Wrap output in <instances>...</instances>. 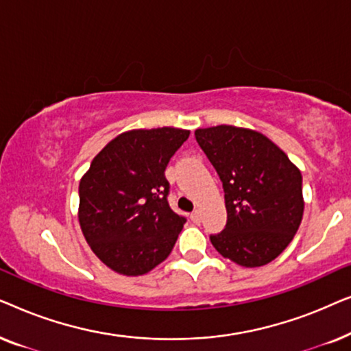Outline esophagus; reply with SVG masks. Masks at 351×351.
Instances as JSON below:
<instances>
[{
	"label": "esophagus",
	"instance_id": "esophagus-1",
	"mask_svg": "<svg viewBox=\"0 0 351 351\" xmlns=\"http://www.w3.org/2000/svg\"><path fill=\"white\" fill-rule=\"evenodd\" d=\"M190 219L193 220L195 223H199V222H201V214H199V210H198V209L193 210V213H191V215H190Z\"/></svg>",
	"mask_w": 351,
	"mask_h": 351
}]
</instances>
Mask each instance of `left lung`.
Wrapping results in <instances>:
<instances>
[{"instance_id": "obj_1", "label": "left lung", "mask_w": 351, "mask_h": 351, "mask_svg": "<svg viewBox=\"0 0 351 351\" xmlns=\"http://www.w3.org/2000/svg\"><path fill=\"white\" fill-rule=\"evenodd\" d=\"M195 136L225 191L227 225L210 237L215 251L246 268L275 261L304 217L300 169L254 129L220 124Z\"/></svg>"}]
</instances>
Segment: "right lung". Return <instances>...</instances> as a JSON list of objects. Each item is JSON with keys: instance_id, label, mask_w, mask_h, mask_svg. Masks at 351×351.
<instances>
[{"instance_id": "obj_1", "label": "right lung", "mask_w": 351, "mask_h": 351, "mask_svg": "<svg viewBox=\"0 0 351 351\" xmlns=\"http://www.w3.org/2000/svg\"><path fill=\"white\" fill-rule=\"evenodd\" d=\"M189 129H131L100 150L80 180L78 220L93 252L113 271L141 276L166 261L185 217L167 203L165 171Z\"/></svg>"}]
</instances>
